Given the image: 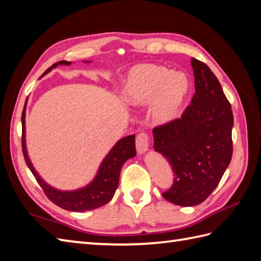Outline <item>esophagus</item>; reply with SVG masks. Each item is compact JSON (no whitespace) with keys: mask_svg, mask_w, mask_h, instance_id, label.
<instances>
[{"mask_svg":"<svg viewBox=\"0 0 261 261\" xmlns=\"http://www.w3.org/2000/svg\"><path fill=\"white\" fill-rule=\"evenodd\" d=\"M136 147H137L138 152H139L140 154H143L148 151L149 137L147 134H145V132H142V134H139L137 136Z\"/></svg>","mask_w":261,"mask_h":261,"instance_id":"obj_1","label":"esophagus"}]
</instances>
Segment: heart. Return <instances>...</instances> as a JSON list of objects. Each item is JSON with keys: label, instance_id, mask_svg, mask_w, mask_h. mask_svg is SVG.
<instances>
[{"label": "heart", "instance_id": "heart-1", "mask_svg": "<svg viewBox=\"0 0 261 261\" xmlns=\"http://www.w3.org/2000/svg\"><path fill=\"white\" fill-rule=\"evenodd\" d=\"M188 88L190 83L180 71H169L160 65L140 64L127 71L120 95L131 107H146L152 103V120L165 124L177 118Z\"/></svg>", "mask_w": 261, "mask_h": 261}]
</instances>
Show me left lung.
<instances>
[{
	"mask_svg": "<svg viewBox=\"0 0 261 261\" xmlns=\"http://www.w3.org/2000/svg\"><path fill=\"white\" fill-rule=\"evenodd\" d=\"M195 94L180 119L154 127L153 149L168 160L174 182L168 202L194 206L208 197L232 157L233 113L222 86L206 64L192 58Z\"/></svg>",
	"mask_w": 261,
	"mask_h": 261,
	"instance_id": "1",
	"label": "left lung"
}]
</instances>
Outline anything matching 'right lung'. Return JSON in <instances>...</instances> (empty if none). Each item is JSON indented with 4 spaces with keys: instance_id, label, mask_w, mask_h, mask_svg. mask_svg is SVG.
Masks as SVG:
<instances>
[{
    "instance_id": "add662e5",
    "label": "right lung",
    "mask_w": 261,
    "mask_h": 261,
    "mask_svg": "<svg viewBox=\"0 0 261 261\" xmlns=\"http://www.w3.org/2000/svg\"><path fill=\"white\" fill-rule=\"evenodd\" d=\"M84 63H91L90 60H86ZM71 62H66L62 60L54 64L51 67H49L45 74V76L49 71H51L54 68H56L59 65L69 66ZM25 109L27 102L24 104L23 112H22V151H23L24 160L28 165V167L31 170L33 176L36 177L39 185L45 192L46 195L50 201L58 205L59 207L64 210L71 211V212H85V211L95 210L101 207L103 205L109 203L112 199L114 193L119 185L120 171L122 166L126 162L127 159L136 156V145H135V135L127 136L122 138L112 149L108 152L107 156L102 160L99 165L97 173L95 177L92 179L91 182L84 187L77 188L74 191H62L57 190L50 186L41 178V176L38 174V171L33 167L31 160L29 158L27 150V142H25Z\"/></svg>"
}]
</instances>
